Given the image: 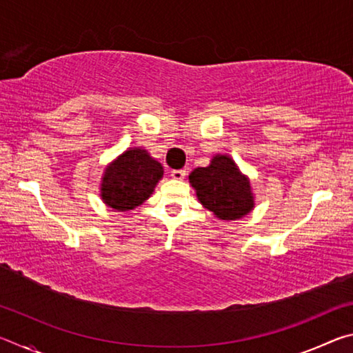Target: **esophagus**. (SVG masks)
Here are the masks:
<instances>
[{
    "instance_id": "esophagus-1",
    "label": "esophagus",
    "mask_w": 353,
    "mask_h": 353,
    "mask_svg": "<svg viewBox=\"0 0 353 353\" xmlns=\"http://www.w3.org/2000/svg\"><path fill=\"white\" fill-rule=\"evenodd\" d=\"M185 174H187V171L185 170H172L171 171V177L174 179V181H182Z\"/></svg>"
}]
</instances>
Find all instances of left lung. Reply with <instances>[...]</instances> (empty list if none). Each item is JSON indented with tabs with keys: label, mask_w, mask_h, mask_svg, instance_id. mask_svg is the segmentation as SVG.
<instances>
[{
	"label": "left lung",
	"mask_w": 353,
	"mask_h": 353,
	"mask_svg": "<svg viewBox=\"0 0 353 353\" xmlns=\"http://www.w3.org/2000/svg\"><path fill=\"white\" fill-rule=\"evenodd\" d=\"M188 179L198 201L218 219H241L254 210L255 196L249 177L230 155L214 154L210 165L194 168Z\"/></svg>",
	"instance_id": "left-lung-1"
}]
</instances>
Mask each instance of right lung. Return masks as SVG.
Masks as SVG:
<instances>
[{
	"mask_svg": "<svg viewBox=\"0 0 353 353\" xmlns=\"http://www.w3.org/2000/svg\"><path fill=\"white\" fill-rule=\"evenodd\" d=\"M163 177V166L146 149L129 148L105 166L99 196L107 207L129 212L151 198Z\"/></svg>",
	"mask_w": 353,
	"mask_h": 353,
	"instance_id": "1",
	"label": "right lung"
}]
</instances>
